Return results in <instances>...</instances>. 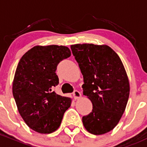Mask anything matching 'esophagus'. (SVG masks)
<instances>
[{"mask_svg": "<svg viewBox=\"0 0 147 147\" xmlns=\"http://www.w3.org/2000/svg\"><path fill=\"white\" fill-rule=\"evenodd\" d=\"M73 96L74 97V98L76 100V99H78V98H81V94L79 91H78V90H75V91L73 93Z\"/></svg>", "mask_w": 147, "mask_h": 147, "instance_id": "1", "label": "esophagus"}]
</instances>
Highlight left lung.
Segmentation results:
<instances>
[{
    "instance_id": "1",
    "label": "left lung",
    "mask_w": 147,
    "mask_h": 147,
    "mask_svg": "<svg viewBox=\"0 0 147 147\" xmlns=\"http://www.w3.org/2000/svg\"><path fill=\"white\" fill-rule=\"evenodd\" d=\"M84 76V95L93 104L82 118L88 132L100 135L113 130L120 120L129 96V82L120 58L105 45L71 46Z\"/></svg>"
}]
</instances>
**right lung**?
<instances>
[{"label":"right lung","instance_id":"1","mask_svg":"<svg viewBox=\"0 0 147 147\" xmlns=\"http://www.w3.org/2000/svg\"><path fill=\"white\" fill-rule=\"evenodd\" d=\"M71 56L67 47H34L18 63L13 82V94L18 112L27 125L40 134H50L59 127L71 98L57 95L58 63Z\"/></svg>","mask_w":147,"mask_h":147}]
</instances>
